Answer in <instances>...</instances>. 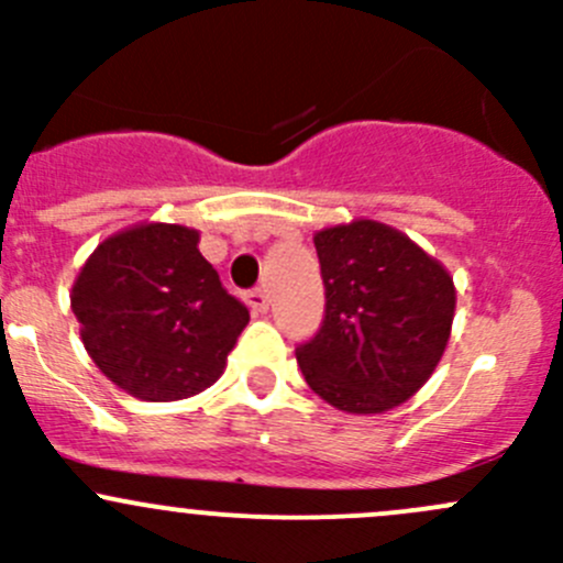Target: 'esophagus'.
<instances>
[{
	"label": "esophagus",
	"mask_w": 563,
	"mask_h": 563,
	"mask_svg": "<svg viewBox=\"0 0 563 563\" xmlns=\"http://www.w3.org/2000/svg\"><path fill=\"white\" fill-rule=\"evenodd\" d=\"M245 299L253 313H266V310H269V294H266L264 288H253Z\"/></svg>",
	"instance_id": "esophagus-1"
}]
</instances>
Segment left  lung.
<instances>
[{"mask_svg":"<svg viewBox=\"0 0 563 563\" xmlns=\"http://www.w3.org/2000/svg\"><path fill=\"white\" fill-rule=\"evenodd\" d=\"M313 242L327 308L318 332L297 349L305 382L340 411H389L444 356L455 283L406 234L376 220L323 229Z\"/></svg>","mask_w":563,"mask_h":563,"instance_id":"obj_1","label":"left lung"}]
</instances>
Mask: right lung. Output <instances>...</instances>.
Here are the masks:
<instances>
[{
    "label": "right lung",
    "instance_id": "add662e5",
    "mask_svg": "<svg viewBox=\"0 0 563 563\" xmlns=\"http://www.w3.org/2000/svg\"><path fill=\"white\" fill-rule=\"evenodd\" d=\"M70 308L95 365L150 402L212 387L250 321L198 250V231L172 223L100 242L73 283Z\"/></svg>",
    "mask_w": 563,
    "mask_h": 563
}]
</instances>
